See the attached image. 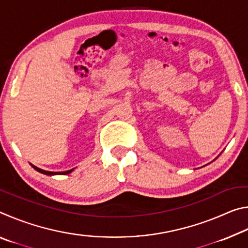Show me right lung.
<instances>
[{"instance_id": "obj_1", "label": "right lung", "mask_w": 248, "mask_h": 248, "mask_svg": "<svg viewBox=\"0 0 248 248\" xmlns=\"http://www.w3.org/2000/svg\"><path fill=\"white\" fill-rule=\"evenodd\" d=\"M33 169H35L37 171H39V173H41V174H45V175H49V176H51V175H66V174H70L71 171L73 170V169L72 170H65V171H48V170H41V169H38V167H36V166H33V165H31Z\"/></svg>"}]
</instances>
